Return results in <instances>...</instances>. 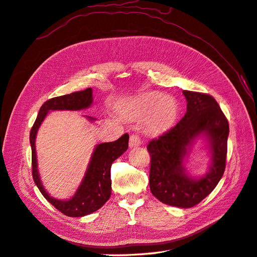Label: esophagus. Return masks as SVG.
I'll use <instances>...</instances> for the list:
<instances>
[{
	"label": "esophagus",
	"instance_id": "esophagus-1",
	"mask_svg": "<svg viewBox=\"0 0 257 257\" xmlns=\"http://www.w3.org/2000/svg\"><path fill=\"white\" fill-rule=\"evenodd\" d=\"M142 142H141V138H139L138 135H134L132 134L130 136V142H128V146L130 148H136L138 146H141Z\"/></svg>",
	"mask_w": 257,
	"mask_h": 257
}]
</instances>
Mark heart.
I'll return each instance as SVG.
<instances>
[{
    "label": "heart",
    "instance_id": "b5f03b06",
    "mask_svg": "<svg viewBox=\"0 0 257 257\" xmlns=\"http://www.w3.org/2000/svg\"><path fill=\"white\" fill-rule=\"evenodd\" d=\"M119 113L130 121H142L148 133L159 135L174 126L179 114L178 100L162 93H146L124 100Z\"/></svg>",
    "mask_w": 257,
    "mask_h": 257
}]
</instances>
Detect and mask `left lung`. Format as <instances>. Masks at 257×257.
I'll list each match as a JSON object with an SVG mask.
<instances>
[{
    "label": "left lung",
    "instance_id": "8db88e82",
    "mask_svg": "<svg viewBox=\"0 0 257 257\" xmlns=\"http://www.w3.org/2000/svg\"><path fill=\"white\" fill-rule=\"evenodd\" d=\"M186 112L175 127L147 146L151 166L149 184L153 195L169 206L191 208L211 193L221 180L227 154L229 125L216 100L204 93L183 91ZM199 137L207 141L212 157L206 175L193 178L184 159Z\"/></svg>",
    "mask_w": 257,
    "mask_h": 257
}]
</instances>
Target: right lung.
<instances>
[{
    "label": "right lung",
    "mask_w": 257,
    "mask_h": 257,
    "mask_svg": "<svg viewBox=\"0 0 257 257\" xmlns=\"http://www.w3.org/2000/svg\"><path fill=\"white\" fill-rule=\"evenodd\" d=\"M92 89L71 93V94L53 97L45 102L38 111L37 118L30 133V143L32 148V175L34 182L43 196L63 214L72 217L84 216L95 212L104 206L111 195L110 168L114 160L125 152L128 148V134L122 135L112 143L96 145L92 153L87 172L76 193L69 199L61 200L52 197L45 190L37 169V158L35 149V139L37 131L45 120L46 115L51 110H83L93 103ZM90 121L95 119L85 115Z\"/></svg>",
    "instance_id": "right-lung-1"
}]
</instances>
